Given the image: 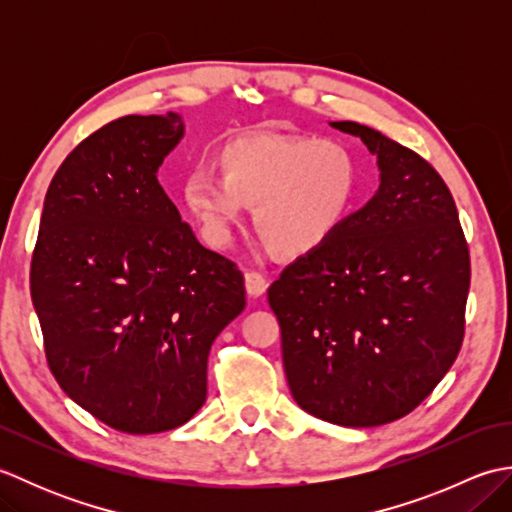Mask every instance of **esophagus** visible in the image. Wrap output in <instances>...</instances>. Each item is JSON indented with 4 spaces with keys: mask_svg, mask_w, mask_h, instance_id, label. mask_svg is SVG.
<instances>
[{
    "mask_svg": "<svg viewBox=\"0 0 512 512\" xmlns=\"http://www.w3.org/2000/svg\"><path fill=\"white\" fill-rule=\"evenodd\" d=\"M266 288H268V281L262 273H255V270L246 273V292L250 297H262Z\"/></svg>",
    "mask_w": 512,
    "mask_h": 512,
    "instance_id": "1",
    "label": "esophagus"
}]
</instances>
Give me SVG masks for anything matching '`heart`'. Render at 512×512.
<instances>
[{
  "instance_id": "b5f03b06",
  "label": "heart",
  "mask_w": 512,
  "mask_h": 512,
  "mask_svg": "<svg viewBox=\"0 0 512 512\" xmlns=\"http://www.w3.org/2000/svg\"><path fill=\"white\" fill-rule=\"evenodd\" d=\"M220 167L222 176L195 169L182 191L215 244H226L246 206H255L257 231L279 255H308L339 231L356 202V162L330 140L244 136L222 149Z\"/></svg>"
}]
</instances>
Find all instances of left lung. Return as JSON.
<instances>
[{
  "label": "left lung",
  "mask_w": 512,
  "mask_h": 512,
  "mask_svg": "<svg viewBox=\"0 0 512 512\" xmlns=\"http://www.w3.org/2000/svg\"><path fill=\"white\" fill-rule=\"evenodd\" d=\"M378 156L380 187L268 288L297 405L341 427L407 416L460 354L471 257L453 195L416 151L330 123Z\"/></svg>",
  "instance_id": "1"
}]
</instances>
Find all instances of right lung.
<instances>
[{
    "label": "right lung",
    "instance_id": "right-lung-1",
    "mask_svg": "<svg viewBox=\"0 0 512 512\" xmlns=\"http://www.w3.org/2000/svg\"><path fill=\"white\" fill-rule=\"evenodd\" d=\"M178 114L123 116L76 145L43 202L30 295L52 376L134 436L206 400L211 345L246 306L244 275L204 248L158 182Z\"/></svg>",
    "mask_w": 512,
    "mask_h": 512
}]
</instances>
